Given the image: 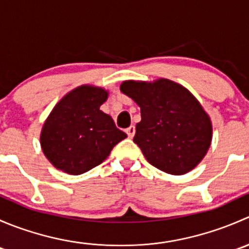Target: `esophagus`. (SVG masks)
<instances>
[{
	"mask_svg": "<svg viewBox=\"0 0 249 249\" xmlns=\"http://www.w3.org/2000/svg\"><path fill=\"white\" fill-rule=\"evenodd\" d=\"M125 131H126L127 136H129L130 139H132V137L135 136V131H136V129H135V126H134V125H131V126H129V127H127V129L125 130Z\"/></svg>",
	"mask_w": 249,
	"mask_h": 249,
	"instance_id": "obj_1",
	"label": "esophagus"
}]
</instances>
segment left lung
Listing matches in <instances>:
<instances>
[{
	"label": "left lung",
	"instance_id": "left-lung-1",
	"mask_svg": "<svg viewBox=\"0 0 249 249\" xmlns=\"http://www.w3.org/2000/svg\"><path fill=\"white\" fill-rule=\"evenodd\" d=\"M120 90L141 108L134 142L148 162L176 176L195 169L211 145L212 123L194 95L165 78L125 80Z\"/></svg>",
	"mask_w": 249,
	"mask_h": 249
}]
</instances>
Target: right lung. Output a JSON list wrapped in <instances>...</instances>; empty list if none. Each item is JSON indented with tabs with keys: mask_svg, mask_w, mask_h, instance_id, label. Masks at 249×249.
I'll use <instances>...</instances> for the list:
<instances>
[{
	"mask_svg": "<svg viewBox=\"0 0 249 249\" xmlns=\"http://www.w3.org/2000/svg\"><path fill=\"white\" fill-rule=\"evenodd\" d=\"M108 91L80 85L65 95L50 112L41 131V147L57 170L82 175L107 159L125 132L100 109Z\"/></svg>",
	"mask_w": 249,
	"mask_h": 249,
	"instance_id": "obj_1",
	"label": "right lung"
}]
</instances>
